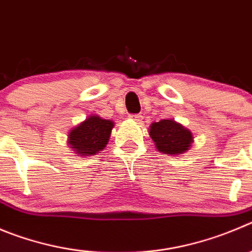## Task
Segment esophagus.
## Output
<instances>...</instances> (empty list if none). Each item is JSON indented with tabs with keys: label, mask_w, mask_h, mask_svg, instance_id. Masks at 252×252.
Listing matches in <instances>:
<instances>
[{
	"label": "esophagus",
	"mask_w": 252,
	"mask_h": 252,
	"mask_svg": "<svg viewBox=\"0 0 252 252\" xmlns=\"http://www.w3.org/2000/svg\"><path fill=\"white\" fill-rule=\"evenodd\" d=\"M129 118L133 119V121H135V122H138V123H140L143 119V117H142V114H130L129 115Z\"/></svg>",
	"instance_id": "obj_1"
}]
</instances>
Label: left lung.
Returning a JSON list of instances; mask_svg holds the SVG:
<instances>
[{"mask_svg": "<svg viewBox=\"0 0 252 252\" xmlns=\"http://www.w3.org/2000/svg\"><path fill=\"white\" fill-rule=\"evenodd\" d=\"M149 134L157 149L165 154H183L192 142L191 133L173 119H161L158 123H153Z\"/></svg>", "mask_w": 252, "mask_h": 252, "instance_id": "obj_1", "label": "left lung"}]
</instances>
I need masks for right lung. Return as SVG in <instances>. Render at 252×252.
Segmentation results:
<instances>
[{
	"mask_svg": "<svg viewBox=\"0 0 252 252\" xmlns=\"http://www.w3.org/2000/svg\"><path fill=\"white\" fill-rule=\"evenodd\" d=\"M113 126L112 121L92 115L69 131L68 143L81 155L97 154L107 145Z\"/></svg>",
	"mask_w": 252,
	"mask_h": 252,
	"instance_id": "right-lung-1",
	"label": "right lung"
}]
</instances>
